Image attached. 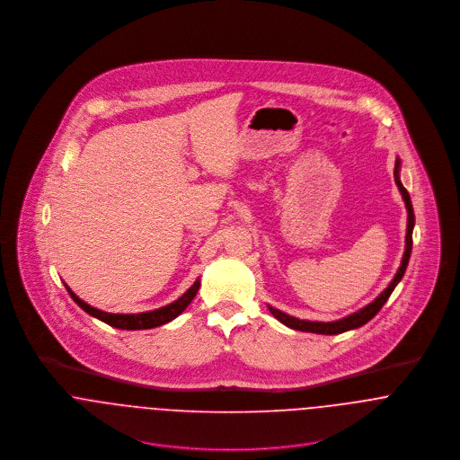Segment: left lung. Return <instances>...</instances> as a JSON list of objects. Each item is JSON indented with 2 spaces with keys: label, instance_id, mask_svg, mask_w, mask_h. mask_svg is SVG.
Instances as JSON below:
<instances>
[{
  "label": "left lung",
  "instance_id": "left-lung-1",
  "mask_svg": "<svg viewBox=\"0 0 460 460\" xmlns=\"http://www.w3.org/2000/svg\"><path fill=\"white\" fill-rule=\"evenodd\" d=\"M394 184L398 186V191L405 201V208H407V234H405V252H403V257H402V262L400 267L396 270V274L392 279V283L388 285V288H385L370 305H367L365 308H361L359 312H354L340 321H332V323H314V321H301L297 317H292L288 314H283L272 306H267L269 312L281 323L285 324L287 328L297 329V331H306V332H317V334H340V332H345V331H350V329L361 328L365 326L370 319H374L379 310L385 306V303L388 301V297L392 296V292L394 290V287L400 283V279L403 278V272L407 269V263H409V257H411V250H412V228H414V210H412V203H411V197L407 193V190L402 186L400 182V159L396 157L394 161Z\"/></svg>",
  "mask_w": 460,
  "mask_h": 460
}]
</instances>
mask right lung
I'll return each instance as SVG.
<instances>
[{"mask_svg": "<svg viewBox=\"0 0 460 460\" xmlns=\"http://www.w3.org/2000/svg\"><path fill=\"white\" fill-rule=\"evenodd\" d=\"M66 292L70 294V297L74 299V303L83 308L88 315L106 323L108 326L117 329H129V331H136V329H152L157 328V326H163V324H168L170 321L177 319L188 306L190 303L195 299L197 296L198 288H199V279H197L186 294H182L177 301L163 306V308H157V310H152V312H143V314H108V312H102V310H97L90 305H86L83 299H79L68 287H66Z\"/></svg>", "mask_w": 460, "mask_h": 460, "instance_id": "right-lung-1", "label": "right lung"}]
</instances>
